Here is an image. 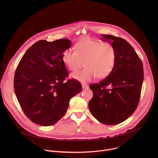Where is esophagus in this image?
<instances>
[{"instance_id": "obj_1", "label": "esophagus", "mask_w": 158, "mask_h": 158, "mask_svg": "<svg viewBox=\"0 0 158 158\" xmlns=\"http://www.w3.org/2000/svg\"><path fill=\"white\" fill-rule=\"evenodd\" d=\"M82 87L83 89H86L88 88V85H85V84H82Z\"/></svg>"}]
</instances>
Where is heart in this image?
I'll return each mask as SVG.
<instances>
[{
	"label": "heart",
	"instance_id": "heart-1",
	"mask_svg": "<svg viewBox=\"0 0 158 158\" xmlns=\"http://www.w3.org/2000/svg\"><path fill=\"white\" fill-rule=\"evenodd\" d=\"M75 49L76 52L71 49L65 50L62 58L64 64L70 71L78 70L84 64L85 66L82 71L71 74L73 79L87 82L97 76L99 79L105 78L113 69L116 52L111 44L85 40L77 42Z\"/></svg>",
	"mask_w": 158,
	"mask_h": 158
}]
</instances>
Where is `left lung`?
Listing matches in <instances>:
<instances>
[{
  "mask_svg": "<svg viewBox=\"0 0 158 158\" xmlns=\"http://www.w3.org/2000/svg\"><path fill=\"white\" fill-rule=\"evenodd\" d=\"M114 46L116 59L110 74L89 86L93 97L89 102L92 115L99 122L115 125L126 120L136 109L144 79L141 60L124 39L101 35Z\"/></svg>",
  "mask_w": 158,
  "mask_h": 158,
  "instance_id": "obj_1",
  "label": "left lung"
}]
</instances>
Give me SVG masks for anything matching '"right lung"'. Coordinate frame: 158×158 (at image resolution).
I'll return each instance as SVG.
<instances>
[{"label": "right lung", "mask_w": 158, "mask_h": 158, "mask_svg": "<svg viewBox=\"0 0 158 158\" xmlns=\"http://www.w3.org/2000/svg\"><path fill=\"white\" fill-rule=\"evenodd\" d=\"M71 41L40 40L34 44L20 59L16 69L14 86L20 107L33 123L49 126L65 114L70 99L82 91L79 82H64L69 74L62 61Z\"/></svg>", "instance_id": "obj_1"}]
</instances>
